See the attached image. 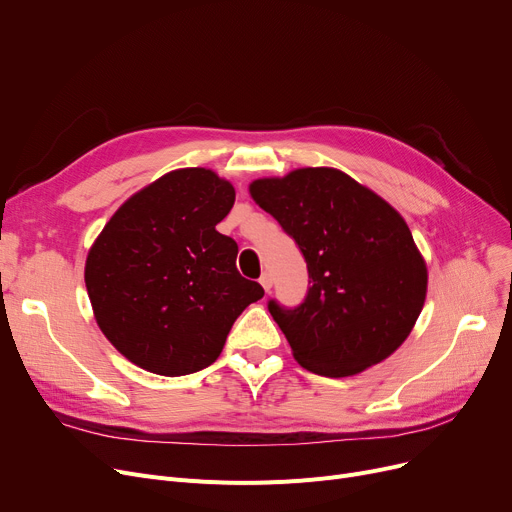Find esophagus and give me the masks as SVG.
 Instances as JSON below:
<instances>
[{
	"mask_svg": "<svg viewBox=\"0 0 512 512\" xmlns=\"http://www.w3.org/2000/svg\"><path fill=\"white\" fill-rule=\"evenodd\" d=\"M259 284L263 286L265 292H270V290H272V284H274V282H272V276H270V274H263V276L259 278Z\"/></svg>",
	"mask_w": 512,
	"mask_h": 512,
	"instance_id": "1",
	"label": "esophagus"
}]
</instances>
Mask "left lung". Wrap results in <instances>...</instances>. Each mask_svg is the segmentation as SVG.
<instances>
[{
	"label": "left lung",
	"mask_w": 512,
	"mask_h": 512,
	"mask_svg": "<svg viewBox=\"0 0 512 512\" xmlns=\"http://www.w3.org/2000/svg\"><path fill=\"white\" fill-rule=\"evenodd\" d=\"M307 261L297 309L270 313L301 367L348 378L388 359L409 338L427 294V263L405 218L336 168H299L249 184Z\"/></svg>",
	"instance_id": "8db88e82"
}]
</instances>
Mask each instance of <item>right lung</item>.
<instances>
[{
    "label": "right lung",
    "mask_w": 512,
    "mask_h": 512,
    "mask_svg": "<svg viewBox=\"0 0 512 512\" xmlns=\"http://www.w3.org/2000/svg\"><path fill=\"white\" fill-rule=\"evenodd\" d=\"M230 180L180 168L128 197L89 249L85 284L103 336L137 367L176 378L220 357L257 282L215 230L234 205Z\"/></svg>",
    "instance_id": "1"
}]
</instances>
